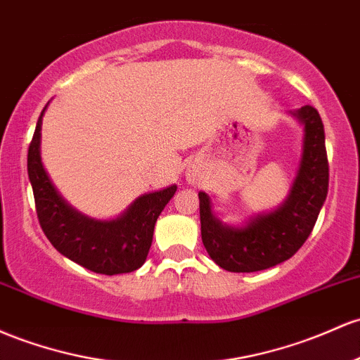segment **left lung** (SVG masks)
<instances>
[{
	"instance_id": "left-lung-1",
	"label": "left lung",
	"mask_w": 360,
	"mask_h": 360,
	"mask_svg": "<svg viewBox=\"0 0 360 360\" xmlns=\"http://www.w3.org/2000/svg\"><path fill=\"white\" fill-rule=\"evenodd\" d=\"M292 114L304 126L302 155L289 196L278 208L256 215L243 227H229L213 215L210 196L198 193L201 240L224 270L251 274L285 262L301 250L318 220L330 177L325 128L313 105Z\"/></svg>"
}]
</instances>
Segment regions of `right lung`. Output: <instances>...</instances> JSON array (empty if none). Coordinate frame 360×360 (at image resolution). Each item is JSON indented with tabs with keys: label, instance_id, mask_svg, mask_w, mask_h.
<instances>
[{
	"label": "right lung",
	"instance_id": "obj_1",
	"mask_svg": "<svg viewBox=\"0 0 360 360\" xmlns=\"http://www.w3.org/2000/svg\"><path fill=\"white\" fill-rule=\"evenodd\" d=\"M46 108L39 116L27 155L35 210L46 238L63 256L96 274L117 275L138 270L147 259L157 219L177 186L172 184L140 196L117 219L96 220L82 215L59 196L42 165L41 126Z\"/></svg>",
	"mask_w": 360,
	"mask_h": 360
}]
</instances>
